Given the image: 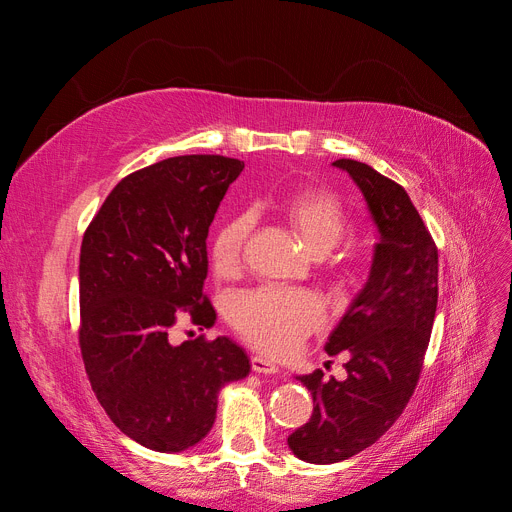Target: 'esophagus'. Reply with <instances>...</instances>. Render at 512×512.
<instances>
[{
  "instance_id": "obj_1",
  "label": "esophagus",
  "mask_w": 512,
  "mask_h": 512,
  "mask_svg": "<svg viewBox=\"0 0 512 512\" xmlns=\"http://www.w3.org/2000/svg\"><path fill=\"white\" fill-rule=\"evenodd\" d=\"M252 369L256 374H265V376H271L280 371V367H277L271 359H265V356H252Z\"/></svg>"
}]
</instances>
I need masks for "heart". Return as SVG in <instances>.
Segmentation results:
<instances>
[{"label": "heart", "instance_id": "obj_1", "mask_svg": "<svg viewBox=\"0 0 512 512\" xmlns=\"http://www.w3.org/2000/svg\"><path fill=\"white\" fill-rule=\"evenodd\" d=\"M284 218L307 252L322 256L342 239L346 215L339 200L322 190H303L284 203ZM252 220L235 215L224 222L211 241L213 267L222 275L241 265L243 245L250 237ZM324 320L320 299L305 290L262 286L241 292L230 305V322L254 348L275 356L292 354L303 339Z\"/></svg>", "mask_w": 512, "mask_h": 512}]
</instances>
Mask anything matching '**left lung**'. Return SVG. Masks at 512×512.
Returning a JSON list of instances; mask_svg holds the SVG:
<instances>
[{
	"label": "left lung",
	"instance_id": "left-lung-1",
	"mask_svg": "<svg viewBox=\"0 0 512 512\" xmlns=\"http://www.w3.org/2000/svg\"><path fill=\"white\" fill-rule=\"evenodd\" d=\"M361 190L378 228L365 286L324 346L350 352L348 378L297 380L314 397L309 421L288 436L307 463L344 461L374 444L408 406L421 376L438 307V250L408 192L356 160H335Z\"/></svg>",
	"mask_w": 512,
	"mask_h": 512
}]
</instances>
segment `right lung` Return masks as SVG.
<instances>
[{"label": "right lung", "instance_id": "right-lung-1", "mask_svg": "<svg viewBox=\"0 0 512 512\" xmlns=\"http://www.w3.org/2000/svg\"><path fill=\"white\" fill-rule=\"evenodd\" d=\"M243 162L179 156L121 179L91 220L79 265L81 354L108 418L134 442L181 453L211 431L218 395L250 374L228 337L170 342L188 314L213 327L203 294L207 235Z\"/></svg>", "mask_w": 512, "mask_h": 512}]
</instances>
